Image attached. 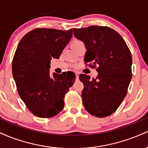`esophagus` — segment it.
<instances>
[{
  "label": "esophagus",
  "instance_id": "34e87169",
  "mask_svg": "<svg viewBox=\"0 0 148 148\" xmlns=\"http://www.w3.org/2000/svg\"><path fill=\"white\" fill-rule=\"evenodd\" d=\"M75 75H76V79H79V74H78V73H75Z\"/></svg>",
  "mask_w": 148,
  "mask_h": 148
}]
</instances>
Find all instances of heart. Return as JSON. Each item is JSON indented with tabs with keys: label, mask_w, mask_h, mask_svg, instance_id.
I'll return each instance as SVG.
<instances>
[{
	"label": "heart",
	"mask_w": 148,
	"mask_h": 148,
	"mask_svg": "<svg viewBox=\"0 0 148 148\" xmlns=\"http://www.w3.org/2000/svg\"><path fill=\"white\" fill-rule=\"evenodd\" d=\"M81 43H82V42L80 41V40H74L72 42V47H75V46L79 45Z\"/></svg>",
	"instance_id": "obj_1"
}]
</instances>
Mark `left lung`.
I'll return each mask as SVG.
<instances>
[{"label":"left lung","instance_id":"8db88e82","mask_svg":"<svg viewBox=\"0 0 148 148\" xmlns=\"http://www.w3.org/2000/svg\"><path fill=\"white\" fill-rule=\"evenodd\" d=\"M73 32L86 45L85 63L98 72L95 79L79 75L84 85L81 96L85 108L98 118L108 116L127 95L132 77L130 49L121 35L109 27L91 25L73 28Z\"/></svg>","mask_w":148,"mask_h":148}]
</instances>
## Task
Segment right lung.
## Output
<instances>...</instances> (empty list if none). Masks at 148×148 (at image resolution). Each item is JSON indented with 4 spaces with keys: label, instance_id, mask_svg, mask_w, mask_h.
<instances>
[{
    "label": "right lung",
    "instance_id": "obj_1",
    "mask_svg": "<svg viewBox=\"0 0 148 148\" xmlns=\"http://www.w3.org/2000/svg\"><path fill=\"white\" fill-rule=\"evenodd\" d=\"M72 37L67 31L39 28L22 37L12 60V75L20 97L35 116L50 118L64 107V98L74 82L65 73L49 75L51 60L60 58Z\"/></svg>",
    "mask_w": 148,
    "mask_h": 148
}]
</instances>
